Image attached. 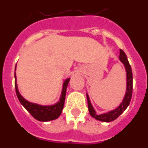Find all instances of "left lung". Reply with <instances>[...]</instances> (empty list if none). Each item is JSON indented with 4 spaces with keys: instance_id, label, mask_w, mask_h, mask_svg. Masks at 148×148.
<instances>
[{
    "instance_id": "8db88e82",
    "label": "left lung",
    "mask_w": 148,
    "mask_h": 148,
    "mask_svg": "<svg viewBox=\"0 0 148 148\" xmlns=\"http://www.w3.org/2000/svg\"><path fill=\"white\" fill-rule=\"evenodd\" d=\"M119 59L121 62L124 64L127 73V90L125 96L123 99L122 102L121 103L119 106L116 109L113 110L112 111H110L108 113H103V114L98 115L95 113V110L92 108V104L90 103V99H89L88 95L87 94V104H88L89 113L91 115L92 117L95 118L96 120H99L101 121H104V122H110L113 120L116 119L121 113L127 109L128 105L130 104V100L132 97V92H133V74H132L131 66H130L127 58L126 54L122 49H120V55Z\"/></svg>"
}]
</instances>
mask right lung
I'll use <instances>...</instances> for the list:
<instances>
[{"instance_id": "add662e5", "label": "right lung", "mask_w": 148, "mask_h": 148, "mask_svg": "<svg viewBox=\"0 0 148 148\" xmlns=\"http://www.w3.org/2000/svg\"><path fill=\"white\" fill-rule=\"evenodd\" d=\"M16 68V66H15ZM15 92L18 96V100L20 101L21 104L24 107L26 110L28 111L30 114L33 116V118L35 119L38 120L40 121H52V120L56 119L59 117L61 113H62V110L64 108V104L65 96H66V87H67L68 83L70 82V78H67L63 84L62 92H61V98L58 102L56 103L54 105L50 106H42L39 104H35V103L29 102L26 100L18 92V86L16 83V76H15Z\"/></svg>"}]
</instances>
